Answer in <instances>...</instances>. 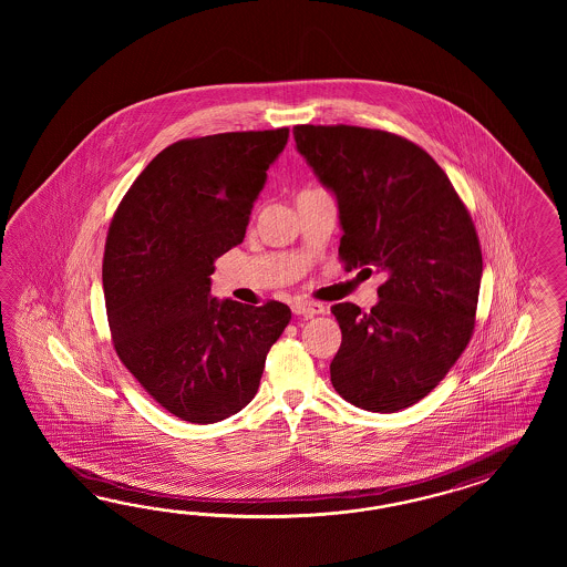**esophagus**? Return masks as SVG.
Wrapping results in <instances>:
<instances>
[{"mask_svg":"<svg viewBox=\"0 0 567 567\" xmlns=\"http://www.w3.org/2000/svg\"><path fill=\"white\" fill-rule=\"evenodd\" d=\"M292 311L297 313V316H318V313H324L327 308L322 306V303H316V301H295L292 303Z\"/></svg>","mask_w":567,"mask_h":567,"instance_id":"1","label":"esophagus"}]
</instances>
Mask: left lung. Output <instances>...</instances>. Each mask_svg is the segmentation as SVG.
Returning <instances> with one entry per match:
<instances>
[{"instance_id": "8db88e82", "label": "left lung", "mask_w": 567, "mask_h": 567, "mask_svg": "<svg viewBox=\"0 0 567 567\" xmlns=\"http://www.w3.org/2000/svg\"><path fill=\"white\" fill-rule=\"evenodd\" d=\"M292 135L337 195L344 270L374 266L386 276L370 311L349 301L330 308L343 332L332 386L368 412L410 408L474 332L482 251L472 216L445 171L408 138L349 124H299Z\"/></svg>"}]
</instances>
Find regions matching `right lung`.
<instances>
[{
    "instance_id": "obj_1",
    "label": "right lung",
    "mask_w": 567,
    "mask_h": 567,
    "mask_svg": "<svg viewBox=\"0 0 567 567\" xmlns=\"http://www.w3.org/2000/svg\"><path fill=\"white\" fill-rule=\"evenodd\" d=\"M289 128L183 138L155 155L116 209L103 254L112 343L172 415L214 424L258 393L266 355L291 322L280 301L212 295L214 261L243 243Z\"/></svg>"
}]
</instances>
